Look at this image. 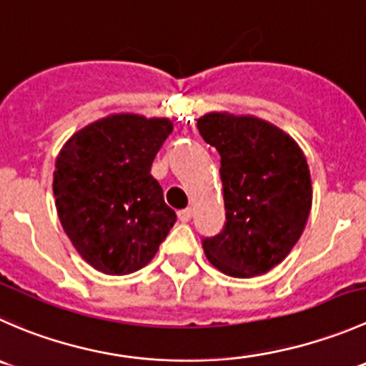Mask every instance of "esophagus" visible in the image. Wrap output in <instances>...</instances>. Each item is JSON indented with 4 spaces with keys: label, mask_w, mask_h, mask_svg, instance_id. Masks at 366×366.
<instances>
[{
    "label": "esophagus",
    "mask_w": 366,
    "mask_h": 366,
    "mask_svg": "<svg viewBox=\"0 0 366 366\" xmlns=\"http://www.w3.org/2000/svg\"><path fill=\"white\" fill-rule=\"evenodd\" d=\"M192 215H194V209L192 208H184L182 212H178V219L182 220V222H188V220L192 219Z\"/></svg>",
    "instance_id": "esophagus-1"
}]
</instances>
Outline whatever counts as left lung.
Returning a JSON list of instances; mask_svg holds the SVG:
<instances>
[{"label": "left lung", "instance_id": "1", "mask_svg": "<svg viewBox=\"0 0 366 366\" xmlns=\"http://www.w3.org/2000/svg\"><path fill=\"white\" fill-rule=\"evenodd\" d=\"M206 144L220 154L226 224L202 249L215 269L254 277L280 265L305 231L311 212L310 165L277 126L227 112L197 119Z\"/></svg>", "mask_w": 366, "mask_h": 366}]
</instances>
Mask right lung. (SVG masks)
<instances>
[{
	"label": "right lung",
	"mask_w": 366,
	"mask_h": 366,
	"mask_svg": "<svg viewBox=\"0 0 366 366\" xmlns=\"http://www.w3.org/2000/svg\"><path fill=\"white\" fill-rule=\"evenodd\" d=\"M172 132L169 119L115 114L76 132L61 147L53 194L65 234L108 276L146 267L176 222L151 165Z\"/></svg>",
	"instance_id": "obj_1"
}]
</instances>
